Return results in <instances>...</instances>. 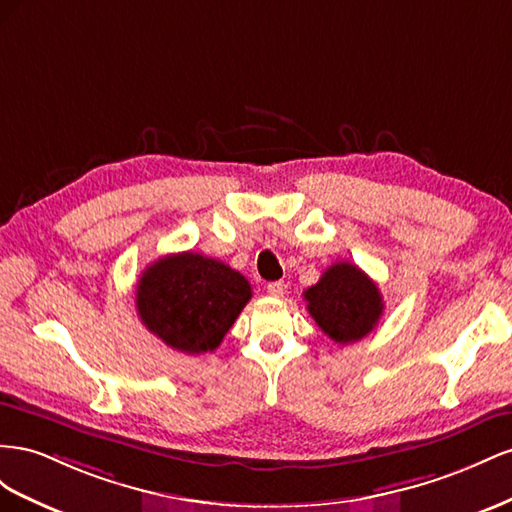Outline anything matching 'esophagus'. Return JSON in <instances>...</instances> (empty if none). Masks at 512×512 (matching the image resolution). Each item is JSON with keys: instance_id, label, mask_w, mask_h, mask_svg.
Masks as SVG:
<instances>
[{"instance_id": "esophagus-1", "label": "esophagus", "mask_w": 512, "mask_h": 512, "mask_svg": "<svg viewBox=\"0 0 512 512\" xmlns=\"http://www.w3.org/2000/svg\"><path fill=\"white\" fill-rule=\"evenodd\" d=\"M287 291V285L283 281H274V283H268V294L274 296V298H283V294Z\"/></svg>"}]
</instances>
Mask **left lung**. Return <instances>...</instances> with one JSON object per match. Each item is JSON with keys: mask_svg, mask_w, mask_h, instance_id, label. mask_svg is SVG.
Listing matches in <instances>:
<instances>
[{"mask_svg": "<svg viewBox=\"0 0 512 512\" xmlns=\"http://www.w3.org/2000/svg\"><path fill=\"white\" fill-rule=\"evenodd\" d=\"M304 300L315 324L341 345L367 337L384 313L377 285L349 261L332 264L304 291Z\"/></svg>", "mask_w": 512, "mask_h": 512, "instance_id": "obj_1", "label": "left lung"}]
</instances>
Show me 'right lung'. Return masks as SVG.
I'll return each instance as SVG.
<instances>
[{"instance_id":"add662e5","label":"right lung","mask_w":512,"mask_h":512,"mask_svg":"<svg viewBox=\"0 0 512 512\" xmlns=\"http://www.w3.org/2000/svg\"><path fill=\"white\" fill-rule=\"evenodd\" d=\"M240 272L199 253L156 259L137 283V313L152 334L188 356L214 352L251 300Z\"/></svg>"}]
</instances>
